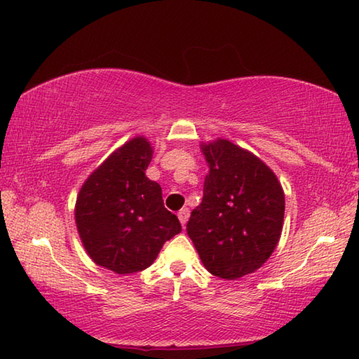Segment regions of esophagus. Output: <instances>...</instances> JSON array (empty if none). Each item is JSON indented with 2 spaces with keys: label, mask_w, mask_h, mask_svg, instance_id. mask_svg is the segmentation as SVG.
<instances>
[{
  "label": "esophagus",
  "mask_w": 359,
  "mask_h": 359,
  "mask_svg": "<svg viewBox=\"0 0 359 359\" xmlns=\"http://www.w3.org/2000/svg\"><path fill=\"white\" fill-rule=\"evenodd\" d=\"M179 220H180V224L185 226V224L188 222V217H189V210L188 208H182L180 211H179Z\"/></svg>",
  "instance_id": "34e87169"
}]
</instances>
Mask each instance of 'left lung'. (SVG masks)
I'll list each match as a JSON object with an SVG mask.
<instances>
[{
  "label": "left lung",
  "mask_w": 359,
  "mask_h": 359,
  "mask_svg": "<svg viewBox=\"0 0 359 359\" xmlns=\"http://www.w3.org/2000/svg\"><path fill=\"white\" fill-rule=\"evenodd\" d=\"M202 152L210 174L187 231L205 269L233 280L261 269L276 248L285 197L270 168L238 144L219 139Z\"/></svg>",
  "instance_id": "8db88e82"
}]
</instances>
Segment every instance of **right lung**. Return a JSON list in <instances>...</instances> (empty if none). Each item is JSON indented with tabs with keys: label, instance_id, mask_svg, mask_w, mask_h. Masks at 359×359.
<instances>
[{
	"label": "right lung",
	"instance_id": "right-lung-1",
	"mask_svg": "<svg viewBox=\"0 0 359 359\" xmlns=\"http://www.w3.org/2000/svg\"><path fill=\"white\" fill-rule=\"evenodd\" d=\"M151 158L149 142L135 137L89 175L77 197L83 245L97 265L118 274L148 269L182 231L177 216L165 208L162 188L144 175Z\"/></svg>",
	"mask_w": 359,
	"mask_h": 359
}]
</instances>
